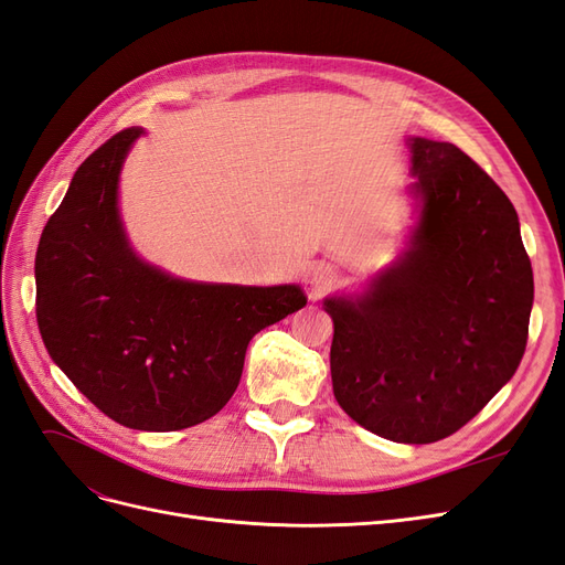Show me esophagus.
Returning <instances> with one entry per match:
<instances>
[{
	"mask_svg": "<svg viewBox=\"0 0 565 565\" xmlns=\"http://www.w3.org/2000/svg\"><path fill=\"white\" fill-rule=\"evenodd\" d=\"M332 282V278L328 276V273H324V270H318V273H313V285L318 287V289H324V287H328Z\"/></svg>",
	"mask_w": 565,
	"mask_h": 565,
	"instance_id": "obj_1",
	"label": "esophagus"
}]
</instances>
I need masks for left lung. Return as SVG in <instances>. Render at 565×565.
<instances>
[{"mask_svg":"<svg viewBox=\"0 0 565 565\" xmlns=\"http://www.w3.org/2000/svg\"><path fill=\"white\" fill-rule=\"evenodd\" d=\"M419 226L358 299H324L334 320V398L367 431L436 443L459 431L521 363L533 268L519 214L452 143L409 139Z\"/></svg>","mask_w":565,"mask_h":565,"instance_id":"1","label":"left lung"}]
</instances>
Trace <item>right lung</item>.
Here are the masks:
<instances>
[{"instance_id": "right-lung-1", "label": "right lung", "mask_w": 565, "mask_h": 565, "mask_svg": "<svg viewBox=\"0 0 565 565\" xmlns=\"http://www.w3.org/2000/svg\"><path fill=\"white\" fill-rule=\"evenodd\" d=\"M143 129L79 164L35 259L38 324L54 363L100 413L139 431L214 417L241 384L249 339L306 306L299 285L188 282L136 256L117 179Z\"/></svg>"}]
</instances>
